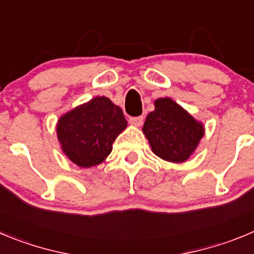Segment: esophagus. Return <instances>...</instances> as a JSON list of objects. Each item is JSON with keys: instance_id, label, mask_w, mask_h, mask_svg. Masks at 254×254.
<instances>
[{"instance_id": "obj_1", "label": "esophagus", "mask_w": 254, "mask_h": 254, "mask_svg": "<svg viewBox=\"0 0 254 254\" xmlns=\"http://www.w3.org/2000/svg\"><path fill=\"white\" fill-rule=\"evenodd\" d=\"M129 123L134 127H139V126L143 123V117L142 116H138V117H131L129 118Z\"/></svg>"}]
</instances>
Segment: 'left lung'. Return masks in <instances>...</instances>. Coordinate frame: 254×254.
<instances>
[{
    "label": "left lung",
    "instance_id": "obj_1",
    "mask_svg": "<svg viewBox=\"0 0 254 254\" xmlns=\"http://www.w3.org/2000/svg\"><path fill=\"white\" fill-rule=\"evenodd\" d=\"M152 152L165 161L184 162L189 159L204 136V126L171 98L155 101L142 128Z\"/></svg>",
    "mask_w": 254,
    "mask_h": 254
}]
</instances>
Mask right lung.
<instances>
[{"label": "right lung", "mask_w": 254, "mask_h": 254, "mask_svg": "<svg viewBox=\"0 0 254 254\" xmlns=\"http://www.w3.org/2000/svg\"><path fill=\"white\" fill-rule=\"evenodd\" d=\"M127 127L122 109L107 97H95L59 118L58 139L71 162L80 167L99 165Z\"/></svg>", "instance_id": "1"}]
</instances>
